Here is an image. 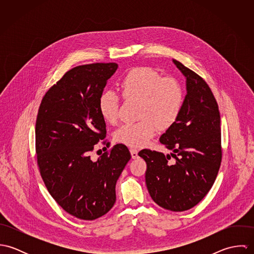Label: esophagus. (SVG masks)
<instances>
[{
	"label": "esophagus",
	"mask_w": 254,
	"mask_h": 254,
	"mask_svg": "<svg viewBox=\"0 0 254 254\" xmlns=\"http://www.w3.org/2000/svg\"><path fill=\"white\" fill-rule=\"evenodd\" d=\"M130 152H131V156L133 159H136L139 157L138 155V150L136 148H130Z\"/></svg>",
	"instance_id": "obj_1"
}]
</instances>
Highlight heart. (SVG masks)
Masks as SVG:
<instances>
[{
	"instance_id": "1",
	"label": "heart",
	"mask_w": 254,
	"mask_h": 254,
	"mask_svg": "<svg viewBox=\"0 0 254 254\" xmlns=\"http://www.w3.org/2000/svg\"><path fill=\"white\" fill-rule=\"evenodd\" d=\"M119 87L123 98L141 100V121L120 126L114 135L115 141L123 145L142 147L159 130L167 129L177 120L183 106L180 83L172 77H162L154 69L139 66L131 69L121 79ZM104 119L115 123L119 115V98L105 92L99 101Z\"/></svg>"
}]
</instances>
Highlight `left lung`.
<instances>
[{
  "mask_svg": "<svg viewBox=\"0 0 254 254\" xmlns=\"http://www.w3.org/2000/svg\"><path fill=\"white\" fill-rule=\"evenodd\" d=\"M173 64L186 78L187 94L180 114L159 141L171 150L164 155L143 149L145 184L153 201L171 211L196 205L209 191L221 163V128L218 105L206 82L181 63ZM177 160L168 162L170 155Z\"/></svg>",
  "mask_w": 254,
  "mask_h": 254,
  "instance_id": "left-lung-1",
  "label": "left lung"
}]
</instances>
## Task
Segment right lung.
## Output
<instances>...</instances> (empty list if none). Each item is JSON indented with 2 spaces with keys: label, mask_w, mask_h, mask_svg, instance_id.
Returning a JSON list of instances; mask_svg holds the SVG:
<instances>
[{
  "label": "right lung",
  "mask_w": 254,
  "mask_h": 254,
  "mask_svg": "<svg viewBox=\"0 0 254 254\" xmlns=\"http://www.w3.org/2000/svg\"><path fill=\"white\" fill-rule=\"evenodd\" d=\"M117 68L114 63L74 67L46 93L37 115L42 179L58 204L82 220L102 217L112 208L116 182L131 158L122 144L96 161L89 154L106 138L99 101Z\"/></svg>",
  "instance_id": "add662e5"
}]
</instances>
